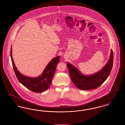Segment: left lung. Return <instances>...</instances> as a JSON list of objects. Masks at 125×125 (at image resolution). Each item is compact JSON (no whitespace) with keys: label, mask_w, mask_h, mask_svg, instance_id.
<instances>
[{"label":"left lung","mask_w":125,"mask_h":125,"mask_svg":"<svg viewBox=\"0 0 125 125\" xmlns=\"http://www.w3.org/2000/svg\"><path fill=\"white\" fill-rule=\"evenodd\" d=\"M113 63V51L107 63L102 69L94 74L84 75L74 65L67 62L66 65L73 83L79 89L84 90L96 89L100 86L109 76Z\"/></svg>","instance_id":"left-lung-1"}]
</instances>
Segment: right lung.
I'll return each instance as SVG.
<instances>
[{
	"mask_svg": "<svg viewBox=\"0 0 125 125\" xmlns=\"http://www.w3.org/2000/svg\"><path fill=\"white\" fill-rule=\"evenodd\" d=\"M10 53L13 68L20 83L27 89L36 93L42 92L49 89L52 82L56 66L60 62V56L52 60L46 66L42 74L36 77H31L24 75L18 71L12 59V47Z\"/></svg>",
	"mask_w": 125,
	"mask_h": 125,
	"instance_id": "1",
	"label": "right lung"
}]
</instances>
